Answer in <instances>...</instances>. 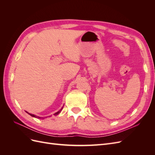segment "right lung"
Instances as JSON below:
<instances>
[{
    "mask_svg": "<svg viewBox=\"0 0 155 155\" xmlns=\"http://www.w3.org/2000/svg\"><path fill=\"white\" fill-rule=\"evenodd\" d=\"M62 109H63V107H62ZM62 109H61L59 111H58V112H56V113H55L54 115H58V114H59L60 113V112L61 111V110H62ZM27 113H28V112H27ZM30 116H33V117H35V118H41V117H39V116H35V115H34V114H30V113H28Z\"/></svg>",
    "mask_w": 155,
    "mask_h": 155,
    "instance_id": "right-lung-1",
    "label": "right lung"
}]
</instances>
